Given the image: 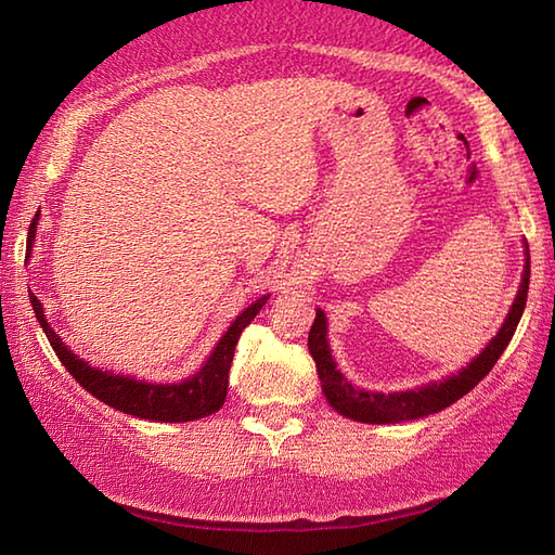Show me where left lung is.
Listing matches in <instances>:
<instances>
[{
	"instance_id": "1",
	"label": "left lung",
	"mask_w": 555,
	"mask_h": 555,
	"mask_svg": "<svg viewBox=\"0 0 555 555\" xmlns=\"http://www.w3.org/2000/svg\"><path fill=\"white\" fill-rule=\"evenodd\" d=\"M525 250H527V262L522 271V284H520V291H517L515 302L511 305L508 317H505L503 326L499 328V334L489 340V346L481 350L479 356L467 364V367H463L453 376H448L443 382H431L427 386H420L415 391L374 393V391H364V388L352 386L346 376L336 370V362L332 358V350H328V340H326V317L322 310H317L314 324L308 336V346H310V356L317 364V374H320L322 391L328 400V405H332L336 412H340L344 417L356 420V422L396 424V422L434 415V412L453 405L455 400L473 391V388L493 370V364H496V360L503 356V350L508 348L517 324H520V317L525 312V302H527V291H529L527 243H525Z\"/></svg>"
}]
</instances>
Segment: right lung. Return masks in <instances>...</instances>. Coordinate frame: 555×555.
Here are the masks:
<instances>
[{
    "label": "right lung",
    "instance_id": "obj_1",
    "mask_svg": "<svg viewBox=\"0 0 555 555\" xmlns=\"http://www.w3.org/2000/svg\"><path fill=\"white\" fill-rule=\"evenodd\" d=\"M38 215H35L30 229H28V250L35 241V229H38ZM269 300V296L257 298L255 302L247 305V308L235 317V322L229 326V332L221 336L217 348L211 350L207 362L199 367L188 379L179 384H150L143 379H135V376H124V374H112L107 370L90 367V364L78 358L76 352H70L50 322L44 320L42 302L30 293V305L35 310V317L42 326V332L50 340L56 358L62 360L68 374L86 388L88 393L100 398L102 403L109 408H116L126 412V415H133L140 420H152V422H191L207 417L211 412H217L223 400H227V388H229V370L233 362V350L238 346V338L243 328L250 324L257 312L262 310V305Z\"/></svg>",
    "mask_w": 555,
    "mask_h": 555
}]
</instances>
